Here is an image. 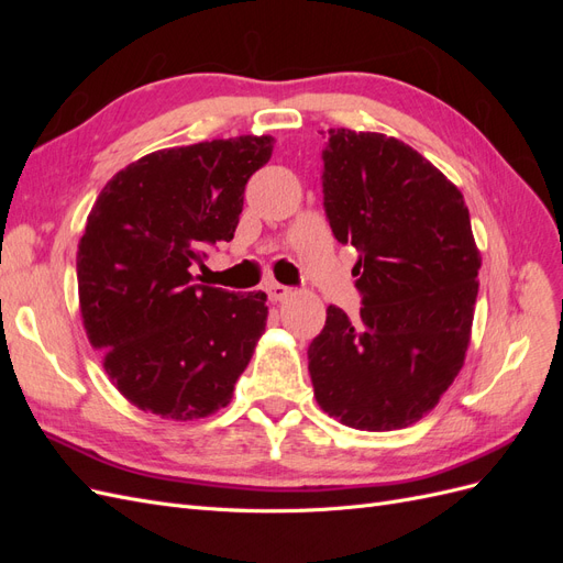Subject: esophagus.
Instances as JSON below:
<instances>
[{"instance_id":"esophagus-1","label":"esophagus","mask_w":563,"mask_h":563,"mask_svg":"<svg viewBox=\"0 0 563 563\" xmlns=\"http://www.w3.org/2000/svg\"><path fill=\"white\" fill-rule=\"evenodd\" d=\"M267 296H269L272 302H282V300H286L288 296H294V288H288V286H282V284H277V282H272V284H267Z\"/></svg>"}]
</instances>
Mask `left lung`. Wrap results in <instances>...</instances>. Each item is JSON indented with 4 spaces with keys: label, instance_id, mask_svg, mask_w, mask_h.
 I'll use <instances>...</instances> for the list:
<instances>
[{
    "label": "left lung",
    "instance_id": "1",
    "mask_svg": "<svg viewBox=\"0 0 563 563\" xmlns=\"http://www.w3.org/2000/svg\"><path fill=\"white\" fill-rule=\"evenodd\" d=\"M323 207L360 251V317L329 305L308 350L317 404L354 430L428 416L465 364L479 294L463 192L420 152L376 131L329 129Z\"/></svg>",
    "mask_w": 563,
    "mask_h": 563
}]
</instances>
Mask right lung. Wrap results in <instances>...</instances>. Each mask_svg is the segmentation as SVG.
<instances>
[{
	"label": "right lung",
	"mask_w": 563,
	"mask_h": 563,
	"mask_svg": "<svg viewBox=\"0 0 563 563\" xmlns=\"http://www.w3.org/2000/svg\"><path fill=\"white\" fill-rule=\"evenodd\" d=\"M272 135L150 152L100 190L77 251L79 312L124 399L166 420L232 401L265 333L267 296L195 284L203 249L230 242Z\"/></svg>",
	"instance_id": "obj_1"
}]
</instances>
